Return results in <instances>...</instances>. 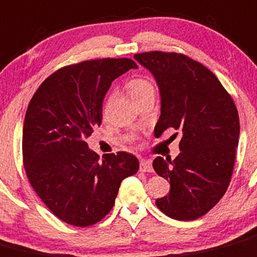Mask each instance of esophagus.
<instances>
[{"label": "esophagus", "instance_id": "34e87169", "mask_svg": "<svg viewBox=\"0 0 257 257\" xmlns=\"http://www.w3.org/2000/svg\"><path fill=\"white\" fill-rule=\"evenodd\" d=\"M139 171L141 172H152L153 167H152V162L148 159H142L141 164H139Z\"/></svg>", "mask_w": 257, "mask_h": 257}]
</instances>
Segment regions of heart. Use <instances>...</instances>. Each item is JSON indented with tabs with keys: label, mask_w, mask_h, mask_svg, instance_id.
<instances>
[{
	"label": "heart",
	"mask_w": 257,
	"mask_h": 257,
	"mask_svg": "<svg viewBox=\"0 0 257 257\" xmlns=\"http://www.w3.org/2000/svg\"><path fill=\"white\" fill-rule=\"evenodd\" d=\"M126 89H128V93L134 100L139 98V96L143 95L144 93H147L148 90L153 89V85L149 83L146 79H132L128 84H126Z\"/></svg>",
	"instance_id": "obj_1"
}]
</instances>
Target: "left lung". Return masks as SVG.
Instances as JSON below:
<instances>
[{
    "label": "left lung",
    "mask_w": 257,
    "mask_h": 257,
    "mask_svg": "<svg viewBox=\"0 0 257 257\" xmlns=\"http://www.w3.org/2000/svg\"><path fill=\"white\" fill-rule=\"evenodd\" d=\"M134 59L159 88L161 116L154 132L161 136L173 128L182 133L178 157L153 162L157 174L171 183L157 207L174 220L200 218L230 184L240 137L237 109L215 74L186 55L151 51Z\"/></svg>",
    "instance_id": "8db88e82"
}]
</instances>
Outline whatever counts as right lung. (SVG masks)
Returning <instances> with one entry per match:
<instances>
[{"mask_svg": "<svg viewBox=\"0 0 257 257\" xmlns=\"http://www.w3.org/2000/svg\"><path fill=\"white\" fill-rule=\"evenodd\" d=\"M131 59L89 60L55 71L27 108L22 154L27 178L49 210L69 225L86 227L103 220L121 181L138 172L133 154H106L101 162L86 138L100 125L103 100Z\"/></svg>", "mask_w": 257, "mask_h": 257, "instance_id": "1", "label": "right lung"}]
</instances>
